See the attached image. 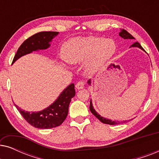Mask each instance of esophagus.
Returning a JSON list of instances; mask_svg holds the SVG:
<instances>
[{
	"mask_svg": "<svg viewBox=\"0 0 159 159\" xmlns=\"http://www.w3.org/2000/svg\"><path fill=\"white\" fill-rule=\"evenodd\" d=\"M84 82H83V81H80V82H78L77 83V84H76V88L77 89H78V90H80V89H82L84 88Z\"/></svg>",
	"mask_w": 159,
	"mask_h": 159,
	"instance_id": "esophagus-1",
	"label": "esophagus"
}]
</instances>
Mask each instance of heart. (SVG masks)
<instances>
[{
    "label": "heart",
    "mask_w": 159,
    "mask_h": 159,
    "mask_svg": "<svg viewBox=\"0 0 159 159\" xmlns=\"http://www.w3.org/2000/svg\"><path fill=\"white\" fill-rule=\"evenodd\" d=\"M116 44L111 39L100 37L77 38L66 41L63 45V58L71 64H78L88 59L89 70H95L112 57Z\"/></svg>",
    "instance_id": "b5f03b06"
}]
</instances>
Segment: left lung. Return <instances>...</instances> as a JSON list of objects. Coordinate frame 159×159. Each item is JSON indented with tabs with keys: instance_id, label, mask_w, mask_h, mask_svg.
Instances as JSON below:
<instances>
[{
	"instance_id": "left-lung-1",
	"label": "left lung",
	"mask_w": 159,
	"mask_h": 159,
	"mask_svg": "<svg viewBox=\"0 0 159 159\" xmlns=\"http://www.w3.org/2000/svg\"><path fill=\"white\" fill-rule=\"evenodd\" d=\"M119 35H120L123 39H134V37L132 36V34H130L127 31H126L125 30H121V32H119ZM131 47H138V48H140V49L144 50L138 42H135L134 43H133V44L131 45ZM88 83L90 84V80L88 81ZM90 110L91 113H92V114L94 115V116L96 117V118L98 119L102 123L106 124V125H119V124H120V123H125V122H126V121H121V122H119V121H114L109 120V119H106L105 118H103V117L101 116L96 111H95L94 108H93V104H92V102H91V101H90Z\"/></svg>"
}]
</instances>
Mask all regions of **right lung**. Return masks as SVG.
Wrapping results in <instances>:
<instances>
[{
  "mask_svg": "<svg viewBox=\"0 0 159 159\" xmlns=\"http://www.w3.org/2000/svg\"><path fill=\"white\" fill-rule=\"evenodd\" d=\"M58 34V32H40L28 38L19 48L12 64L24 55L37 50L48 48L50 46L49 42ZM75 95V84H71L63 91L52 105L41 111L36 113L25 111L16 104L14 105L23 118L30 125L39 129H51L58 127L64 122L68 114L69 103Z\"/></svg>",
  "mask_w": 159,
  "mask_h": 159,
  "instance_id": "add662e5",
  "label": "right lung"
}]
</instances>
